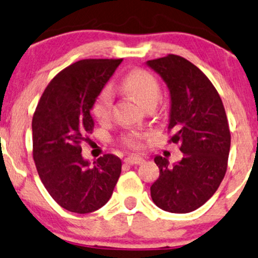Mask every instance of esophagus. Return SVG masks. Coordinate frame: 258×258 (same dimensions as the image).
<instances>
[{"label":"esophagus","instance_id":"obj_1","mask_svg":"<svg viewBox=\"0 0 258 258\" xmlns=\"http://www.w3.org/2000/svg\"><path fill=\"white\" fill-rule=\"evenodd\" d=\"M125 162L132 165H139L143 164V163L145 162V159L143 157H139V156H128V157L125 159Z\"/></svg>","mask_w":258,"mask_h":258}]
</instances>
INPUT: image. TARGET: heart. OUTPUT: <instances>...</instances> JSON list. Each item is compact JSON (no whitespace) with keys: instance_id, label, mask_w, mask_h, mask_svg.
<instances>
[{"instance_id":"obj_1","label":"heart","mask_w":258,"mask_h":258,"mask_svg":"<svg viewBox=\"0 0 258 258\" xmlns=\"http://www.w3.org/2000/svg\"><path fill=\"white\" fill-rule=\"evenodd\" d=\"M121 89L130 95H132L142 103L143 106L148 107L152 103H156L161 88L159 83L150 71L145 69H132L128 71L121 80ZM114 97L109 87H103L94 99L91 112L96 120L100 122H107L112 116ZM145 137L142 132L131 131L121 136L119 143L122 148L130 150H140L144 146Z\"/></svg>"}]
</instances>
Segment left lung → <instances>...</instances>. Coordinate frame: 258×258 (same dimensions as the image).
Instances as JSON below:
<instances>
[{
  "instance_id": "1",
  "label": "left lung",
  "mask_w": 258,
  "mask_h": 258,
  "mask_svg": "<svg viewBox=\"0 0 258 258\" xmlns=\"http://www.w3.org/2000/svg\"><path fill=\"white\" fill-rule=\"evenodd\" d=\"M161 75L171 96L169 143L180 144L183 158L174 167L157 156L159 177L150 188L156 206L171 213L198 210L217 191L227 169L231 133L216 87L181 56L148 60Z\"/></svg>"
}]
</instances>
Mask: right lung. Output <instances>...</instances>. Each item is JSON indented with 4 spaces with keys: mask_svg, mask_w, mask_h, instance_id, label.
<instances>
[{
    "mask_svg": "<svg viewBox=\"0 0 258 258\" xmlns=\"http://www.w3.org/2000/svg\"><path fill=\"white\" fill-rule=\"evenodd\" d=\"M122 59H82L58 73L45 88L32 119L33 159L52 199L67 211L86 214L112 197L121 161L103 155L90 165L82 143L93 132L90 109Z\"/></svg>",
    "mask_w": 258,
    "mask_h": 258,
    "instance_id": "add662e5",
    "label": "right lung"
}]
</instances>
